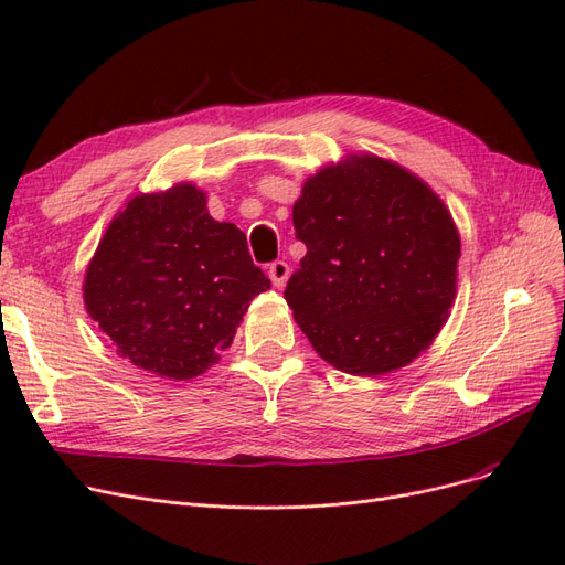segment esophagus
Listing matches in <instances>:
<instances>
[{
  "label": "esophagus",
  "mask_w": 565,
  "mask_h": 565,
  "mask_svg": "<svg viewBox=\"0 0 565 565\" xmlns=\"http://www.w3.org/2000/svg\"><path fill=\"white\" fill-rule=\"evenodd\" d=\"M268 278L273 280V285H276V287H282V285L287 282V278H289V266H287V262H282V259L273 262V264L268 266Z\"/></svg>",
  "instance_id": "esophagus-1"
}]
</instances>
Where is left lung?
<instances>
[{"mask_svg": "<svg viewBox=\"0 0 565 565\" xmlns=\"http://www.w3.org/2000/svg\"><path fill=\"white\" fill-rule=\"evenodd\" d=\"M292 224L306 256L285 299L313 349L365 377L413 363L455 299L459 235L446 204L407 169L355 156L303 183Z\"/></svg>", "mask_w": 565, "mask_h": 565, "instance_id": "obj_1", "label": "left lung"}]
</instances>
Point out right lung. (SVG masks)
Listing matches in <instances>:
<instances>
[{"instance_id": "obj_1", "label": "right lung", "mask_w": 565, "mask_h": 565, "mask_svg": "<svg viewBox=\"0 0 565 565\" xmlns=\"http://www.w3.org/2000/svg\"><path fill=\"white\" fill-rule=\"evenodd\" d=\"M270 280L245 233L207 212L191 183L127 202L84 278V303L117 353L169 380H191L231 347Z\"/></svg>"}]
</instances>
